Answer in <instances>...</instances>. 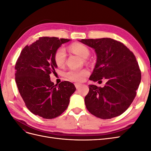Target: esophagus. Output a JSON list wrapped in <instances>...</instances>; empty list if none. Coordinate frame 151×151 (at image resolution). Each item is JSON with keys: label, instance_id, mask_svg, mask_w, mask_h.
I'll return each instance as SVG.
<instances>
[{"label": "esophagus", "instance_id": "1", "mask_svg": "<svg viewBox=\"0 0 151 151\" xmlns=\"http://www.w3.org/2000/svg\"><path fill=\"white\" fill-rule=\"evenodd\" d=\"M74 85H75V86H76V89H79V87L81 86V84H79V83H75Z\"/></svg>", "mask_w": 151, "mask_h": 151}]
</instances>
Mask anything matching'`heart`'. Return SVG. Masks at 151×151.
Masks as SVG:
<instances>
[{"label": "heart", "instance_id": "obj_1", "mask_svg": "<svg viewBox=\"0 0 151 151\" xmlns=\"http://www.w3.org/2000/svg\"><path fill=\"white\" fill-rule=\"evenodd\" d=\"M70 50L72 52L78 55L81 57L85 58L84 60H87L91 53L90 49L86 45L80 43H74L69 47ZM54 61L56 65L61 67L64 66L66 62V52L65 49L62 47H59L57 49L54 53ZM89 74V72L87 69L76 70L70 69L67 71L65 74V76L68 79L74 82H82L83 81Z\"/></svg>", "mask_w": 151, "mask_h": 151}]
</instances>
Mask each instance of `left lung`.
<instances>
[{
	"label": "left lung",
	"mask_w": 151,
	"mask_h": 151,
	"mask_svg": "<svg viewBox=\"0 0 151 151\" xmlns=\"http://www.w3.org/2000/svg\"><path fill=\"white\" fill-rule=\"evenodd\" d=\"M93 48L97 62L89 79L107 82L103 88L89 85L84 101L88 110L98 118L110 119L125 112L137 94L141 71L132 51L119 41L109 38L82 39Z\"/></svg>",
	"instance_id": "obj_1"
}]
</instances>
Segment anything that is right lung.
<instances>
[{
	"label": "right lung",
	"instance_id": "add662e5",
	"mask_svg": "<svg viewBox=\"0 0 151 151\" xmlns=\"http://www.w3.org/2000/svg\"><path fill=\"white\" fill-rule=\"evenodd\" d=\"M70 40L43 36L22 50L15 65V79L19 94L29 110L45 119L60 116L67 108L76 88L68 81L58 84L50 74L57 67L54 53Z\"/></svg>",
	"mask_w": 151,
	"mask_h": 151
}]
</instances>
